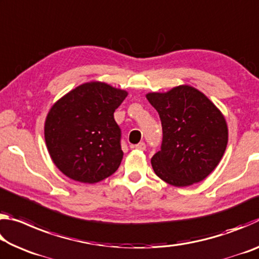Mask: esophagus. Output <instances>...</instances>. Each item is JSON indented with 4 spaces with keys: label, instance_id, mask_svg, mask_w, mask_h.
Returning a JSON list of instances; mask_svg holds the SVG:
<instances>
[{
    "label": "esophagus",
    "instance_id": "1",
    "mask_svg": "<svg viewBox=\"0 0 259 259\" xmlns=\"http://www.w3.org/2000/svg\"><path fill=\"white\" fill-rule=\"evenodd\" d=\"M133 148H136V150H139V151H145L146 150V144L145 143H139L137 145H134Z\"/></svg>",
    "mask_w": 259,
    "mask_h": 259
}]
</instances>
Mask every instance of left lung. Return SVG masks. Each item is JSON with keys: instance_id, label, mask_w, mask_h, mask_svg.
I'll return each instance as SVG.
<instances>
[{"instance_id": "left-lung-1", "label": "left lung", "mask_w": 259, "mask_h": 259, "mask_svg": "<svg viewBox=\"0 0 259 259\" xmlns=\"http://www.w3.org/2000/svg\"><path fill=\"white\" fill-rule=\"evenodd\" d=\"M160 115L161 150L152 156L154 172L170 185L199 183L216 168L226 150V121L205 96L190 85L146 96Z\"/></svg>"}]
</instances>
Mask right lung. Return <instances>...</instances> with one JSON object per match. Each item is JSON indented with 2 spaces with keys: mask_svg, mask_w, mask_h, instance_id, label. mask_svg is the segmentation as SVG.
Listing matches in <instances>:
<instances>
[{
  "mask_svg": "<svg viewBox=\"0 0 259 259\" xmlns=\"http://www.w3.org/2000/svg\"><path fill=\"white\" fill-rule=\"evenodd\" d=\"M126 95L106 83L89 82L51 107L45 138L51 159L61 172L76 182L94 184L116 171L123 152L114 112Z\"/></svg>",
  "mask_w": 259,
  "mask_h": 259,
  "instance_id": "obj_1",
  "label": "right lung"
}]
</instances>
